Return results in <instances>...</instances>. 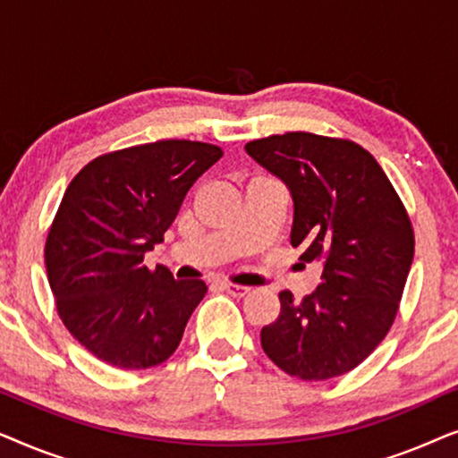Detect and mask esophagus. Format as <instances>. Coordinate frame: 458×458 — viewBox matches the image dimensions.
<instances>
[{"instance_id":"1","label":"esophagus","mask_w":458,"mask_h":458,"mask_svg":"<svg viewBox=\"0 0 458 458\" xmlns=\"http://www.w3.org/2000/svg\"><path fill=\"white\" fill-rule=\"evenodd\" d=\"M218 285H221V290H225V292L231 293V296H235V298H243L250 292V287H246V285L227 284V281H225V284H218Z\"/></svg>"}]
</instances>
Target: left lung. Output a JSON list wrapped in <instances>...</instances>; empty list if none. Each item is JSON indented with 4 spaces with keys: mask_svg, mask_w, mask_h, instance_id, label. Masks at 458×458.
I'll return each instance as SVG.
<instances>
[{
    "mask_svg": "<svg viewBox=\"0 0 458 458\" xmlns=\"http://www.w3.org/2000/svg\"><path fill=\"white\" fill-rule=\"evenodd\" d=\"M293 199L292 246L321 262L317 292L262 327L268 359L292 377L325 381L352 371L379 346L398 315L415 231L403 199L371 152L356 141L292 131L246 143Z\"/></svg>",
    "mask_w": 458,
    "mask_h": 458,
    "instance_id": "obj_1",
    "label": "left lung"
}]
</instances>
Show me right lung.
<instances>
[{
	"label": "right lung",
	"mask_w": 458,
	"mask_h": 458,
	"mask_svg": "<svg viewBox=\"0 0 458 458\" xmlns=\"http://www.w3.org/2000/svg\"><path fill=\"white\" fill-rule=\"evenodd\" d=\"M221 156L204 141L141 143L87 162L66 187L47 231V279L62 323L99 360L149 369L177 350L208 287L152 271L143 254L165 242L185 193Z\"/></svg>",
	"instance_id": "1"
}]
</instances>
